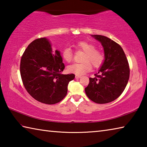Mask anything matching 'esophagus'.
<instances>
[{"label":"esophagus","mask_w":147,"mask_h":147,"mask_svg":"<svg viewBox=\"0 0 147 147\" xmlns=\"http://www.w3.org/2000/svg\"><path fill=\"white\" fill-rule=\"evenodd\" d=\"M75 78H76V79H78V78H81V76H79V75H76V76H75Z\"/></svg>","instance_id":"34e87169"}]
</instances>
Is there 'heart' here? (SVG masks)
<instances>
[{
    "instance_id": "obj_1",
    "label": "heart",
    "mask_w": 147,
    "mask_h": 147,
    "mask_svg": "<svg viewBox=\"0 0 147 147\" xmlns=\"http://www.w3.org/2000/svg\"><path fill=\"white\" fill-rule=\"evenodd\" d=\"M76 47L85 52L83 57L84 62L68 65L67 70L69 73L79 76L83 75L91 70V64L94 67L97 68L103 63L104 61V54L100 51L96 50L93 45L86 41H80L76 44ZM61 55L62 58L67 62H71L73 58V52L69 47H65L61 51Z\"/></svg>"
}]
</instances>
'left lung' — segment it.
I'll return each instance as SVG.
<instances>
[{
  "instance_id": "left-lung-1",
  "label": "left lung",
  "mask_w": 147,
  "mask_h": 147,
  "mask_svg": "<svg viewBox=\"0 0 147 147\" xmlns=\"http://www.w3.org/2000/svg\"><path fill=\"white\" fill-rule=\"evenodd\" d=\"M103 47L104 61L94 78H89L85 88L88 98L97 104H106L117 98L125 89L130 68L122 47L101 35H91Z\"/></svg>"
}]
</instances>
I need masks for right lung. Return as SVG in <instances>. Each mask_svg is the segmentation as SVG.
<instances>
[{"instance_id":"obj_1","label":"right lung","mask_w":147,"mask_h":147,"mask_svg":"<svg viewBox=\"0 0 147 147\" xmlns=\"http://www.w3.org/2000/svg\"><path fill=\"white\" fill-rule=\"evenodd\" d=\"M64 69L60 51H53L47 38L37 39L29 45L20 65L26 91L36 100L47 104L59 102L67 93L68 84L75 76L61 74Z\"/></svg>"}]
</instances>
